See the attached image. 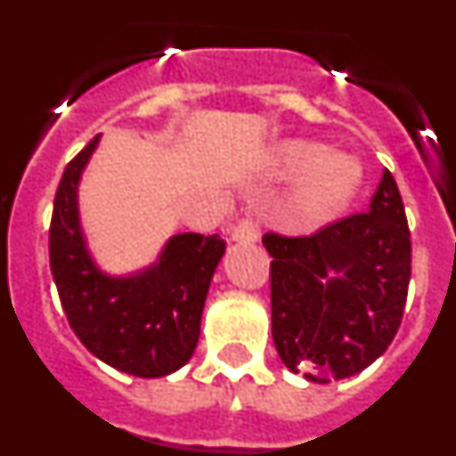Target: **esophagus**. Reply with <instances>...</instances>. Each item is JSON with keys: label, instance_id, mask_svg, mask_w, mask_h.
Returning <instances> with one entry per match:
<instances>
[{"label": "esophagus", "instance_id": "obj_1", "mask_svg": "<svg viewBox=\"0 0 456 456\" xmlns=\"http://www.w3.org/2000/svg\"><path fill=\"white\" fill-rule=\"evenodd\" d=\"M232 240L240 241V244H256L260 240V231H257V224L253 219H241L240 224L232 228Z\"/></svg>", "mask_w": 456, "mask_h": 456}]
</instances>
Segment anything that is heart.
Masks as SVG:
<instances>
[{"label":"heart","mask_w":456,"mask_h":456,"mask_svg":"<svg viewBox=\"0 0 456 456\" xmlns=\"http://www.w3.org/2000/svg\"><path fill=\"white\" fill-rule=\"evenodd\" d=\"M276 175H297L292 184V215L304 225L331 221L354 200L363 183L361 164L342 152H322L317 143L292 139L272 152Z\"/></svg>","instance_id":"b5f03b06"}]
</instances>
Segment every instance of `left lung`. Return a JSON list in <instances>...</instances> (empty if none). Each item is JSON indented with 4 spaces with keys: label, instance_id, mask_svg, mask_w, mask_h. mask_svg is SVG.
Segmentation results:
<instances>
[{
    "label": "left lung",
    "instance_id": "left-lung-1",
    "mask_svg": "<svg viewBox=\"0 0 456 456\" xmlns=\"http://www.w3.org/2000/svg\"><path fill=\"white\" fill-rule=\"evenodd\" d=\"M272 338L285 368L329 384L372 365L400 329L411 278V232L386 168L368 212L308 237L267 232Z\"/></svg>",
    "mask_w": 456,
    "mask_h": 456
}]
</instances>
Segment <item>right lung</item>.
I'll return each mask as SVG.
<instances>
[{
	"label": "right lung",
	"mask_w": 456,
	"mask_h": 456,
	"mask_svg": "<svg viewBox=\"0 0 456 456\" xmlns=\"http://www.w3.org/2000/svg\"><path fill=\"white\" fill-rule=\"evenodd\" d=\"M100 134L66 167L50 224V267L70 329L84 347L120 372L167 377L199 345L200 315L225 253L219 235L180 232L157 263L127 276L95 265L79 224L77 187Z\"/></svg>",
	"instance_id": "right-lung-1"
}]
</instances>
